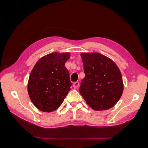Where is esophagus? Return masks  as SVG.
<instances>
[{
	"label": "esophagus",
	"mask_w": 148,
	"mask_h": 148,
	"mask_svg": "<svg viewBox=\"0 0 148 148\" xmlns=\"http://www.w3.org/2000/svg\"><path fill=\"white\" fill-rule=\"evenodd\" d=\"M79 82H75L73 84V87L75 88V89H77L79 86Z\"/></svg>",
	"instance_id": "1"
}]
</instances>
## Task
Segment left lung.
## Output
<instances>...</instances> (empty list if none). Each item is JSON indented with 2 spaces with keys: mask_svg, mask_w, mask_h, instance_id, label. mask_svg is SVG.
<instances>
[{
  "mask_svg": "<svg viewBox=\"0 0 148 148\" xmlns=\"http://www.w3.org/2000/svg\"><path fill=\"white\" fill-rule=\"evenodd\" d=\"M85 77L79 92L87 104L95 110L112 107L123 90L122 74L115 62L99 53H82Z\"/></svg>",
  "mask_w": 148,
  "mask_h": 148,
  "instance_id": "8db88e82",
  "label": "left lung"
}]
</instances>
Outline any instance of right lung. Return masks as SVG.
<instances>
[{"label":"right lung","mask_w":148,"mask_h":148,"mask_svg":"<svg viewBox=\"0 0 148 148\" xmlns=\"http://www.w3.org/2000/svg\"><path fill=\"white\" fill-rule=\"evenodd\" d=\"M70 53L52 52L41 57L28 83L30 99L39 110L51 112L59 108L70 90L69 71L65 66Z\"/></svg>","instance_id":"add662e5"}]
</instances>
